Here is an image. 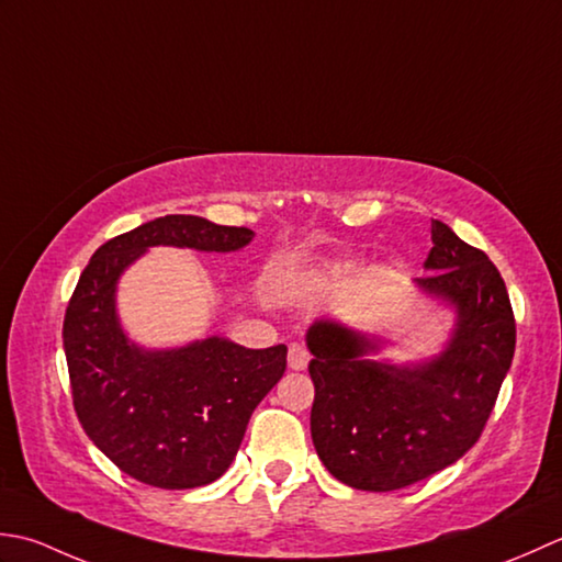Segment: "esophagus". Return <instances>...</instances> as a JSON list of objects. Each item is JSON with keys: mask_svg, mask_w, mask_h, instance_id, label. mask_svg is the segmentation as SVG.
<instances>
[{"mask_svg": "<svg viewBox=\"0 0 562 562\" xmlns=\"http://www.w3.org/2000/svg\"><path fill=\"white\" fill-rule=\"evenodd\" d=\"M307 361H311V353H307V349L303 345H297V341H293V345L289 347V366L293 371H303Z\"/></svg>", "mask_w": 562, "mask_h": 562, "instance_id": "obj_1", "label": "esophagus"}]
</instances>
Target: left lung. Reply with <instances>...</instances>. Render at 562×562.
Returning <instances> with one entry per match:
<instances>
[{
    "label": "left lung",
    "mask_w": 562,
    "mask_h": 562,
    "mask_svg": "<svg viewBox=\"0 0 562 562\" xmlns=\"http://www.w3.org/2000/svg\"><path fill=\"white\" fill-rule=\"evenodd\" d=\"M429 277L415 289L453 311L439 353L373 359L385 337L335 317L305 335L315 383L311 434L319 461L353 490L391 492L443 471L480 439L514 359L517 325L507 285L485 251L431 221Z\"/></svg>",
    "instance_id": "1"
}]
</instances>
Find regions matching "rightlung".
Wrapping results in <instances>:
<instances>
[{
	"label": "right lung",
	"mask_w": 562,
	"mask_h": 562,
	"mask_svg": "<svg viewBox=\"0 0 562 562\" xmlns=\"http://www.w3.org/2000/svg\"><path fill=\"white\" fill-rule=\"evenodd\" d=\"M249 227L165 215L101 245L79 277L63 325L75 412L123 473L162 490L209 485L231 468L247 422L285 371L283 345L247 349L227 337L150 349L125 335L116 291L150 247L237 251Z\"/></svg>",
	"instance_id": "1"
}]
</instances>
